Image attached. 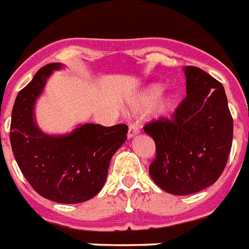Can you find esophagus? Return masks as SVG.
<instances>
[{
	"label": "esophagus",
	"mask_w": 249,
	"mask_h": 249,
	"mask_svg": "<svg viewBox=\"0 0 249 249\" xmlns=\"http://www.w3.org/2000/svg\"><path fill=\"white\" fill-rule=\"evenodd\" d=\"M139 133V127L135 124V123H129L128 124V133H127V137L128 139H132Z\"/></svg>",
	"instance_id": "1"
}]
</instances>
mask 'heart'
Listing matches in <instances>:
<instances>
[{
    "label": "heart",
    "mask_w": 249,
    "mask_h": 249,
    "mask_svg": "<svg viewBox=\"0 0 249 249\" xmlns=\"http://www.w3.org/2000/svg\"><path fill=\"white\" fill-rule=\"evenodd\" d=\"M159 84H149L137 91L129 99V109L133 112L146 109V116L151 120H159L166 116L176 106V94L172 91H160Z\"/></svg>",
    "instance_id": "b5f03b06"
}]
</instances>
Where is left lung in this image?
Returning <instances> with one entry per match:
<instances>
[{"mask_svg":"<svg viewBox=\"0 0 249 249\" xmlns=\"http://www.w3.org/2000/svg\"><path fill=\"white\" fill-rule=\"evenodd\" d=\"M183 71L187 96L173 120L160 118L143 127L157 146L150 177L161 190L178 196L215 183L233 141V118L224 86L198 67L187 66Z\"/></svg>","mask_w":249,"mask_h":249,"instance_id":"obj_1","label":"left lung"}]
</instances>
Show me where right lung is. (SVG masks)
Instances as JSON below:
<instances>
[{
	"label": "right lung",
	"mask_w": 249,
	"mask_h": 249,
	"mask_svg": "<svg viewBox=\"0 0 249 249\" xmlns=\"http://www.w3.org/2000/svg\"><path fill=\"white\" fill-rule=\"evenodd\" d=\"M49 63L16 96L10 142L16 163L30 186L44 198L59 203L85 202L106 183L112 157L127 140L128 127L85 123L67 135H48L36 122V102L53 71Z\"/></svg>",
	"instance_id": "add662e5"
}]
</instances>
